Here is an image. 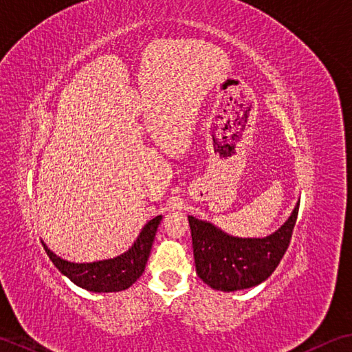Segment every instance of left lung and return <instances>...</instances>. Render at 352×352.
Returning <instances> with one entry per match:
<instances>
[{
	"instance_id": "obj_1",
	"label": "left lung",
	"mask_w": 352,
	"mask_h": 352,
	"mask_svg": "<svg viewBox=\"0 0 352 352\" xmlns=\"http://www.w3.org/2000/svg\"><path fill=\"white\" fill-rule=\"evenodd\" d=\"M300 204L287 222L265 239L233 237L212 223L189 216L197 274L216 290L233 292L257 286L280 265L286 254Z\"/></svg>"
}]
</instances>
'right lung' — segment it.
Listing matches in <instances>:
<instances>
[{
	"label": "right lung",
	"mask_w": 352,
	"mask_h": 352,
	"mask_svg": "<svg viewBox=\"0 0 352 352\" xmlns=\"http://www.w3.org/2000/svg\"><path fill=\"white\" fill-rule=\"evenodd\" d=\"M162 216H155L140 231L138 241L122 256L110 260L94 261V263H71L43 245L50 260L63 275L77 286L91 292H121L129 289L142 275L146 260L151 252L154 237L159 228Z\"/></svg>",
	"instance_id": "add662e5"
}]
</instances>
